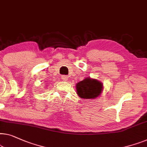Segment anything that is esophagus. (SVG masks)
Segmentation results:
<instances>
[{
    "instance_id": "1",
    "label": "esophagus",
    "mask_w": 147,
    "mask_h": 147,
    "mask_svg": "<svg viewBox=\"0 0 147 147\" xmlns=\"http://www.w3.org/2000/svg\"><path fill=\"white\" fill-rule=\"evenodd\" d=\"M61 78H62L63 80H67V79H68V76H61Z\"/></svg>"
}]
</instances>
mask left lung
I'll return each mask as SVG.
<instances>
[{
    "label": "left lung",
    "instance_id": "8db88e82",
    "mask_svg": "<svg viewBox=\"0 0 147 147\" xmlns=\"http://www.w3.org/2000/svg\"><path fill=\"white\" fill-rule=\"evenodd\" d=\"M78 96L83 99H95L103 91V84L95 79L87 78L76 84Z\"/></svg>",
    "mask_w": 147,
    "mask_h": 147
}]
</instances>
